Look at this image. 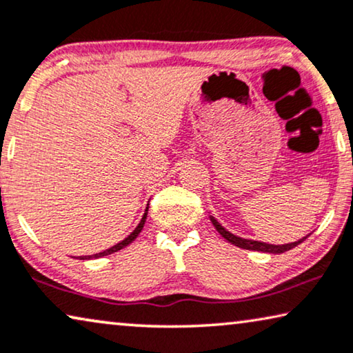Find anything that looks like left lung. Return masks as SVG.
<instances>
[{
  "label": "left lung",
  "mask_w": 353,
  "mask_h": 353,
  "mask_svg": "<svg viewBox=\"0 0 353 353\" xmlns=\"http://www.w3.org/2000/svg\"><path fill=\"white\" fill-rule=\"evenodd\" d=\"M210 221L213 223V226L216 228V231L221 234V236L228 240V242H231L232 245H236L239 248H243V250H253V252H263V253H274V254H279V253H285L288 252V250L294 248L296 245H299L301 242H304L305 237L299 239L298 242H291V243H285V245H272V243H265V242H258V240H250V239H242V237H237L234 236L232 232H229L224 229L221 224H219L216 219L213 216H210Z\"/></svg>",
  "instance_id": "8db88e82"
}]
</instances>
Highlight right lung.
Segmentation results:
<instances>
[{"mask_svg": "<svg viewBox=\"0 0 353 353\" xmlns=\"http://www.w3.org/2000/svg\"><path fill=\"white\" fill-rule=\"evenodd\" d=\"M146 214H148V207H146V210H145V214H143V218H141V221L139 223V226H137L135 229H134V232L130 234V236H127L124 240H121L119 243H116V245H113V247L111 248H108V250H105V252H100V253H95V254H89V256H79V259H92V258H101V256H106V254H111V253H116V252H119V250H122L124 247H127V245L129 243H132L134 242V240L139 237V234L141 232V229H143V226H145V221H146Z\"/></svg>", "mask_w": 353, "mask_h": 353, "instance_id": "add662e5", "label": "right lung"}]
</instances>
